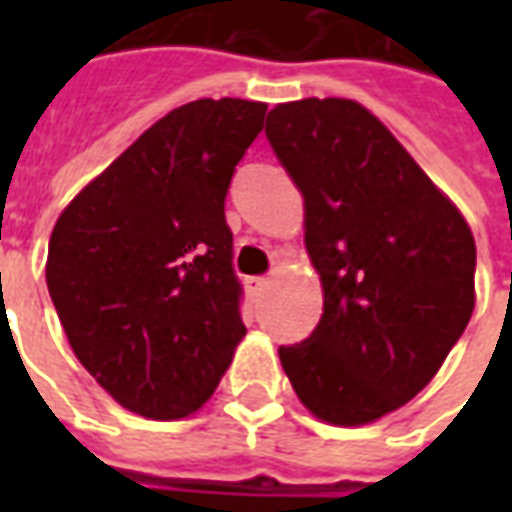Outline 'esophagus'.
Here are the masks:
<instances>
[{"instance_id":"esophagus-1","label":"esophagus","mask_w":512,"mask_h":512,"mask_svg":"<svg viewBox=\"0 0 512 512\" xmlns=\"http://www.w3.org/2000/svg\"><path fill=\"white\" fill-rule=\"evenodd\" d=\"M266 285H268L266 277H249V279H246V293H249L252 299H257V296H260V293L266 290Z\"/></svg>"}]
</instances>
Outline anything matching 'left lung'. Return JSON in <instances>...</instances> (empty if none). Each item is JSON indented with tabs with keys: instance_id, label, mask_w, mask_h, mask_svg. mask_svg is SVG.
<instances>
[{
	"instance_id": "1",
	"label": "left lung",
	"mask_w": 512,
	"mask_h": 512,
	"mask_svg": "<svg viewBox=\"0 0 512 512\" xmlns=\"http://www.w3.org/2000/svg\"><path fill=\"white\" fill-rule=\"evenodd\" d=\"M266 136L304 197V246L323 288L321 321L279 348L282 367L323 422H376L428 386L472 318L474 235L356 101L279 104Z\"/></svg>"
}]
</instances>
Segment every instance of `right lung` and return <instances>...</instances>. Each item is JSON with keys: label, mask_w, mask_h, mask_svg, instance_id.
I'll use <instances>...</instances> for the list:
<instances>
[{"label": "right lung", "mask_w": 512, "mask_h": 512, "mask_svg": "<svg viewBox=\"0 0 512 512\" xmlns=\"http://www.w3.org/2000/svg\"><path fill=\"white\" fill-rule=\"evenodd\" d=\"M266 109L241 98L172 109L54 224L46 285L68 343L139 417L194 414L246 334L224 197Z\"/></svg>", "instance_id": "add662e5"}]
</instances>
